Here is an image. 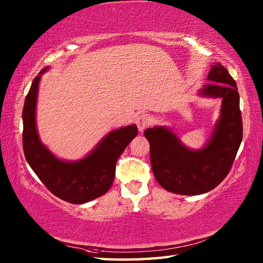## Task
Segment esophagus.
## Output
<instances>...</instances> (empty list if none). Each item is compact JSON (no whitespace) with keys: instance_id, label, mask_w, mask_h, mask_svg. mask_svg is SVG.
Returning <instances> with one entry per match:
<instances>
[{"instance_id":"34e87169","label":"esophagus","mask_w":263,"mask_h":263,"mask_svg":"<svg viewBox=\"0 0 263 263\" xmlns=\"http://www.w3.org/2000/svg\"><path fill=\"white\" fill-rule=\"evenodd\" d=\"M150 123H152V119H150V116L147 114H141L137 119V125L140 132H142L144 128H147L150 125Z\"/></svg>"}]
</instances>
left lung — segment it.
<instances>
[{
    "instance_id": "left-lung-1",
    "label": "left lung",
    "mask_w": 263,
    "mask_h": 263,
    "mask_svg": "<svg viewBox=\"0 0 263 263\" xmlns=\"http://www.w3.org/2000/svg\"><path fill=\"white\" fill-rule=\"evenodd\" d=\"M208 80L200 93L222 98V105L214 136L203 149L195 152L184 147L166 127L144 131L155 178L173 193L197 195L215 189L230 173L242 142L243 123L235 80L220 63L212 65Z\"/></svg>"
}]
</instances>
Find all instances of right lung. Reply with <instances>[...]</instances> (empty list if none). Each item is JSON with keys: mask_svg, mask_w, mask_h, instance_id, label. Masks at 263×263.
<instances>
[{"mask_svg": "<svg viewBox=\"0 0 263 263\" xmlns=\"http://www.w3.org/2000/svg\"><path fill=\"white\" fill-rule=\"evenodd\" d=\"M46 70L43 69L41 73ZM41 74L33 79L22 110V146L25 157L49 191L66 202L81 204L105 194L115 176L116 161L137 137V126L111 131L86 158L74 163L60 160L41 142L36 130V100Z\"/></svg>", "mask_w": 263, "mask_h": 263, "instance_id": "obj_1", "label": "right lung"}]
</instances>
